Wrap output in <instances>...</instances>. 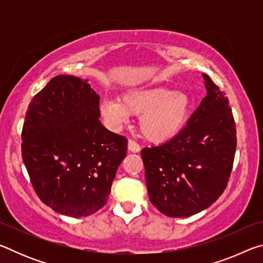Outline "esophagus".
Returning <instances> with one entry per match:
<instances>
[{
  "label": "esophagus",
  "mask_w": 263,
  "mask_h": 263,
  "mask_svg": "<svg viewBox=\"0 0 263 263\" xmlns=\"http://www.w3.org/2000/svg\"><path fill=\"white\" fill-rule=\"evenodd\" d=\"M127 147H128V151H130V152H132V153H138L140 151L139 144H138V142H136L135 140H128Z\"/></svg>",
  "instance_id": "obj_1"
}]
</instances>
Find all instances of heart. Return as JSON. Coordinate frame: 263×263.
I'll return each instance as SVG.
<instances>
[{
    "label": "heart",
    "instance_id": "1",
    "mask_svg": "<svg viewBox=\"0 0 263 263\" xmlns=\"http://www.w3.org/2000/svg\"><path fill=\"white\" fill-rule=\"evenodd\" d=\"M191 100L185 91L166 87L135 88L119 100H104L102 116L114 127L125 124L131 115H141L139 130L146 139L162 142L172 139L188 121Z\"/></svg>",
    "mask_w": 263,
    "mask_h": 263
}]
</instances>
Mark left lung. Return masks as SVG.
Wrapping results in <instances>:
<instances>
[{
  "mask_svg": "<svg viewBox=\"0 0 263 263\" xmlns=\"http://www.w3.org/2000/svg\"><path fill=\"white\" fill-rule=\"evenodd\" d=\"M206 96L179 135L141 149L149 201L168 217L205 210L228 185L237 147L229 99L203 74Z\"/></svg>",
  "mask_w": 263,
  "mask_h": 263,
  "instance_id": "obj_1",
  "label": "left lung"
}]
</instances>
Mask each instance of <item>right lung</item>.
<instances>
[{
    "mask_svg": "<svg viewBox=\"0 0 263 263\" xmlns=\"http://www.w3.org/2000/svg\"><path fill=\"white\" fill-rule=\"evenodd\" d=\"M100 117V96L73 75L53 78L29 104L22 157L35 194L61 215L87 217L104 206L126 157V138Z\"/></svg>",
    "mask_w": 263,
    "mask_h": 263,
    "instance_id": "1",
    "label": "right lung"
}]
</instances>
